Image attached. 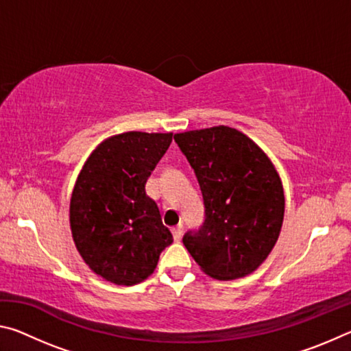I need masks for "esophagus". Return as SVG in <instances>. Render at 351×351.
<instances>
[{
    "label": "esophagus",
    "instance_id": "1",
    "mask_svg": "<svg viewBox=\"0 0 351 351\" xmlns=\"http://www.w3.org/2000/svg\"><path fill=\"white\" fill-rule=\"evenodd\" d=\"M171 234H173V239H175V241H180V240H181V237H182V226H181V224L175 226V228L171 229Z\"/></svg>",
    "mask_w": 351,
    "mask_h": 351
}]
</instances>
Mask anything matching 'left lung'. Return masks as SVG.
Masks as SVG:
<instances>
[{"label": "left lung", "instance_id": "obj_1", "mask_svg": "<svg viewBox=\"0 0 351 351\" xmlns=\"http://www.w3.org/2000/svg\"><path fill=\"white\" fill-rule=\"evenodd\" d=\"M175 142L204 199V223L184 235V246L218 280L251 274L282 229L285 195L276 167L252 139L230 127L178 133Z\"/></svg>", "mask_w": 351, "mask_h": 351}]
</instances>
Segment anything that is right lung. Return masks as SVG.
Masks as SVG:
<instances>
[{
    "label": "right lung",
    "instance_id": "obj_1",
    "mask_svg": "<svg viewBox=\"0 0 351 351\" xmlns=\"http://www.w3.org/2000/svg\"><path fill=\"white\" fill-rule=\"evenodd\" d=\"M173 133L128 132L105 139L83 165L69 206L71 232L85 263L105 280L136 285L173 243L145 182Z\"/></svg>",
    "mask_w": 351,
    "mask_h": 351
}]
</instances>
